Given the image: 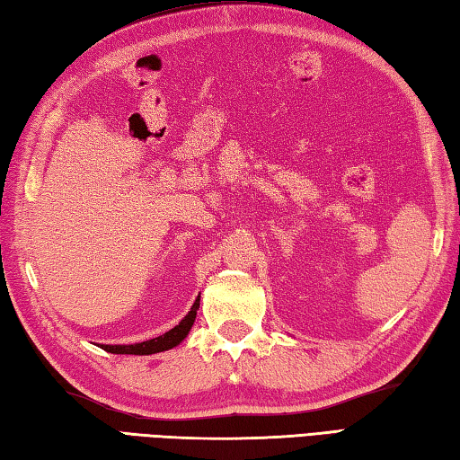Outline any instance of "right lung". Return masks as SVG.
<instances>
[{
	"instance_id": "add662e5",
	"label": "right lung",
	"mask_w": 460,
	"mask_h": 460,
	"mask_svg": "<svg viewBox=\"0 0 460 460\" xmlns=\"http://www.w3.org/2000/svg\"><path fill=\"white\" fill-rule=\"evenodd\" d=\"M197 309H199V296H197L191 311H189L185 317L181 319L179 325H175L171 331L164 332L155 339L143 341V343H133V345H99L107 353L113 355H155V353H164V350H169L177 347L181 341L189 335L191 331L195 317H197Z\"/></svg>"
}]
</instances>
